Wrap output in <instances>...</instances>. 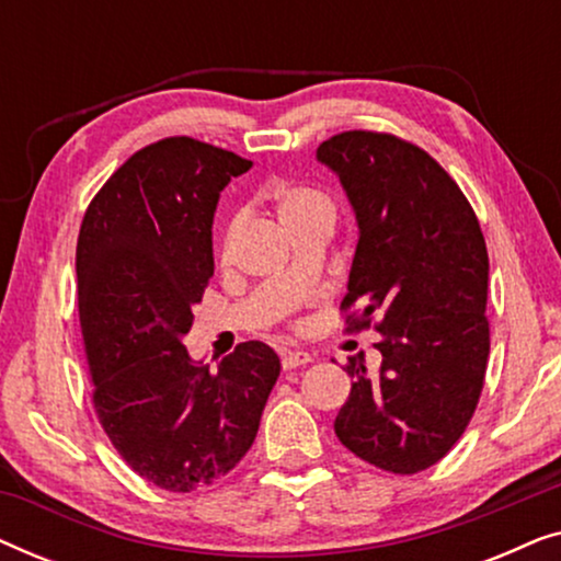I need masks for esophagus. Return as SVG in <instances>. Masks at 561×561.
I'll use <instances>...</instances> for the list:
<instances>
[{"label": "esophagus", "instance_id": "obj_1", "mask_svg": "<svg viewBox=\"0 0 561 561\" xmlns=\"http://www.w3.org/2000/svg\"><path fill=\"white\" fill-rule=\"evenodd\" d=\"M280 363H283V370H296V367L309 365L311 355H309V352H304V350H283L280 352Z\"/></svg>", "mask_w": 561, "mask_h": 561}]
</instances>
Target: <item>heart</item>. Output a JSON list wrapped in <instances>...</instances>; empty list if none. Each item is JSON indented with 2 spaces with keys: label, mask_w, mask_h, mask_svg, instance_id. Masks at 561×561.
Here are the masks:
<instances>
[{
  "label": "heart",
  "mask_w": 561,
  "mask_h": 561,
  "mask_svg": "<svg viewBox=\"0 0 561 561\" xmlns=\"http://www.w3.org/2000/svg\"><path fill=\"white\" fill-rule=\"evenodd\" d=\"M275 209L286 227L296 225V221L313 219V217H334V206L329 202V196L311 186H301V183H290V186H280L275 191ZM240 229V217L229 219L219 240V257L227 260L229 250H232L234 234Z\"/></svg>",
  "instance_id": "1"
}]
</instances>
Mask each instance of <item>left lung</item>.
Instances as JSON below:
<instances>
[{"instance_id": "left-lung-1", "label": "left lung", "mask_w": 561, "mask_h": 561, "mask_svg": "<svg viewBox=\"0 0 561 561\" xmlns=\"http://www.w3.org/2000/svg\"><path fill=\"white\" fill-rule=\"evenodd\" d=\"M357 219L342 309L378 313L382 363L352 359L334 432L359 459L396 474L439 462L470 424L490 355L488 248L470 202L416 145L352 129L319 145Z\"/></svg>"}]
</instances>
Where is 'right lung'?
Listing matches in <instances>:
<instances>
[{
	"label": "right lung",
	"instance_id": "1",
	"mask_svg": "<svg viewBox=\"0 0 561 561\" xmlns=\"http://www.w3.org/2000/svg\"><path fill=\"white\" fill-rule=\"evenodd\" d=\"M250 168L229 150L168 137L137 150L81 221L79 319L96 416L125 462L171 493L240 462L280 375L263 342H242L214 370L183 347L214 275L219 194Z\"/></svg>",
	"mask_w": 561,
	"mask_h": 561
}]
</instances>
